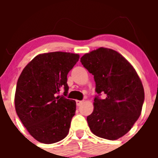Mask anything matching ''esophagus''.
<instances>
[{
  "label": "esophagus",
  "instance_id": "obj_1",
  "mask_svg": "<svg viewBox=\"0 0 158 158\" xmlns=\"http://www.w3.org/2000/svg\"><path fill=\"white\" fill-rule=\"evenodd\" d=\"M82 102H83V101H79V100H76V105H77L78 106H81V105L82 104Z\"/></svg>",
  "mask_w": 158,
  "mask_h": 158
}]
</instances>
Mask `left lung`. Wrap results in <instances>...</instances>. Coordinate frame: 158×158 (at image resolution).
Masks as SVG:
<instances>
[{"label": "left lung", "mask_w": 158, "mask_h": 158, "mask_svg": "<svg viewBox=\"0 0 158 158\" xmlns=\"http://www.w3.org/2000/svg\"><path fill=\"white\" fill-rule=\"evenodd\" d=\"M80 62L94 76V110L87 117L89 128L100 138L116 140L128 133L141 115L144 91L133 66L113 49L98 48ZM105 93L106 98H100Z\"/></svg>", "instance_id": "1"}]
</instances>
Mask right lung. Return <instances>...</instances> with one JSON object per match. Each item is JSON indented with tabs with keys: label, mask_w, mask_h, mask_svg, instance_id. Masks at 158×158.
<instances>
[{
	"label": "right lung",
	"mask_w": 158,
	"mask_h": 158,
	"mask_svg": "<svg viewBox=\"0 0 158 158\" xmlns=\"http://www.w3.org/2000/svg\"><path fill=\"white\" fill-rule=\"evenodd\" d=\"M79 59L78 54L70 52L40 54L27 65L17 80L16 112L40 142H58L69 133L76 104L65 97L69 90L67 75ZM62 88L64 95L57 96Z\"/></svg>",
	"instance_id": "right-lung-1"
}]
</instances>
